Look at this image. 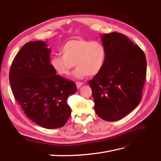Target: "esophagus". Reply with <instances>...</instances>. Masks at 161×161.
<instances>
[{
    "mask_svg": "<svg viewBox=\"0 0 161 161\" xmlns=\"http://www.w3.org/2000/svg\"><path fill=\"white\" fill-rule=\"evenodd\" d=\"M82 85H83V83L81 82V81H76V86L78 89H80Z\"/></svg>",
    "mask_w": 161,
    "mask_h": 161,
    "instance_id": "34e87169",
    "label": "esophagus"
}]
</instances>
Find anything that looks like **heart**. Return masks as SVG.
<instances>
[{
  "mask_svg": "<svg viewBox=\"0 0 161 161\" xmlns=\"http://www.w3.org/2000/svg\"><path fill=\"white\" fill-rule=\"evenodd\" d=\"M63 55L55 56L51 60L52 68L62 76H67L75 65L73 72L76 78L93 76L102 70L105 65L107 50L100 41L81 38L70 40L61 48Z\"/></svg>",
  "mask_w": 161,
  "mask_h": 161,
  "instance_id": "1",
  "label": "heart"
}]
</instances>
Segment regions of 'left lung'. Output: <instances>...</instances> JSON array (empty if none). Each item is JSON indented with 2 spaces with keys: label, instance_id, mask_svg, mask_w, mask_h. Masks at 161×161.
I'll return each mask as SVG.
<instances>
[{
  "label": "left lung",
  "instance_id": "obj_1",
  "mask_svg": "<svg viewBox=\"0 0 161 161\" xmlns=\"http://www.w3.org/2000/svg\"><path fill=\"white\" fill-rule=\"evenodd\" d=\"M101 39L107 50L105 63L89 84L97 115L105 121H116L140 103L147 60L140 47L124 34H104Z\"/></svg>",
  "mask_w": 161,
  "mask_h": 161
}]
</instances>
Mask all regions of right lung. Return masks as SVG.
Wrapping results in <instances>:
<instances>
[{
    "instance_id": "right-lung-1",
    "label": "right lung",
    "mask_w": 161,
    "mask_h": 161,
    "mask_svg": "<svg viewBox=\"0 0 161 161\" xmlns=\"http://www.w3.org/2000/svg\"><path fill=\"white\" fill-rule=\"evenodd\" d=\"M43 41L25 44L10 67L14 98L31 120L47 129L63 127L71 114L68 97L76 92L74 81L56 74L50 64L51 49Z\"/></svg>"
}]
</instances>
